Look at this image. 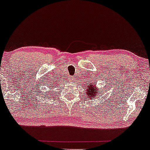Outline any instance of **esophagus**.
Instances as JSON below:
<instances>
[{"label": "esophagus", "instance_id": "obj_1", "mask_svg": "<svg viewBox=\"0 0 150 150\" xmlns=\"http://www.w3.org/2000/svg\"><path fill=\"white\" fill-rule=\"evenodd\" d=\"M69 80H70V82H72V81H73V78H72V76H70V78H69Z\"/></svg>", "mask_w": 150, "mask_h": 150}]
</instances>
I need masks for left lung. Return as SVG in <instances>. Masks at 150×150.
I'll use <instances>...</instances> for the list:
<instances>
[{
  "label": "left lung",
  "mask_w": 150,
  "mask_h": 150,
  "mask_svg": "<svg viewBox=\"0 0 150 150\" xmlns=\"http://www.w3.org/2000/svg\"><path fill=\"white\" fill-rule=\"evenodd\" d=\"M101 93V92L98 91V89L95 88V85H93L92 83V82L90 84V86H88V89L87 90V95H88L89 99L93 100L94 98V96H97V94ZM101 96V95H100Z\"/></svg>",
  "instance_id": "obj_1"
}]
</instances>
